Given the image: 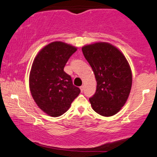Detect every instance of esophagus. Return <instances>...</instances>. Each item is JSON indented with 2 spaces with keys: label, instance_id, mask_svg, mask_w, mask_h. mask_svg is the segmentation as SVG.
<instances>
[{
  "label": "esophagus",
  "instance_id": "obj_1",
  "mask_svg": "<svg viewBox=\"0 0 157 157\" xmlns=\"http://www.w3.org/2000/svg\"><path fill=\"white\" fill-rule=\"evenodd\" d=\"M84 86H80V90H81V92H82L83 91V90H84Z\"/></svg>",
  "mask_w": 157,
  "mask_h": 157
}]
</instances>
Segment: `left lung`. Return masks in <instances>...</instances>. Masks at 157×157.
Instances as JSON below:
<instances>
[{
  "label": "left lung",
  "mask_w": 157,
  "mask_h": 157,
  "mask_svg": "<svg viewBox=\"0 0 157 157\" xmlns=\"http://www.w3.org/2000/svg\"><path fill=\"white\" fill-rule=\"evenodd\" d=\"M93 69L97 90L89 101L96 113L105 117L118 113L129 98L132 74L123 52L114 45L99 41L82 48Z\"/></svg>",
  "instance_id": "obj_1"
}]
</instances>
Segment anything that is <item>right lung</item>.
Wrapping results in <instances>:
<instances>
[{
    "instance_id": "add662e5",
    "label": "right lung",
    "mask_w": 157,
    "mask_h": 157,
    "mask_svg": "<svg viewBox=\"0 0 157 157\" xmlns=\"http://www.w3.org/2000/svg\"><path fill=\"white\" fill-rule=\"evenodd\" d=\"M77 50L63 41H53L41 49L33 60L29 75L30 90L37 106L48 116L63 115L80 93L63 71Z\"/></svg>"
}]
</instances>
